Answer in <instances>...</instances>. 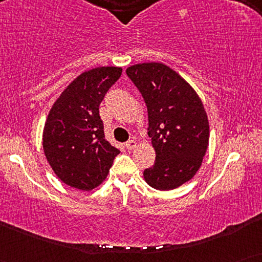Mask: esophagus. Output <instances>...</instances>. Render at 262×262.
I'll return each mask as SVG.
<instances>
[{
    "instance_id": "esophagus-1",
    "label": "esophagus",
    "mask_w": 262,
    "mask_h": 262,
    "mask_svg": "<svg viewBox=\"0 0 262 262\" xmlns=\"http://www.w3.org/2000/svg\"><path fill=\"white\" fill-rule=\"evenodd\" d=\"M125 146H126V149L132 150V149H135L136 146H137V143H136V141H128V142L125 143Z\"/></svg>"
}]
</instances>
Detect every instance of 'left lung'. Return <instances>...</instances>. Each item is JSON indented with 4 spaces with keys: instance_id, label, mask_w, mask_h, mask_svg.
<instances>
[{
    "instance_id": "left-lung-1",
    "label": "left lung",
    "mask_w": 262,
    "mask_h": 262,
    "mask_svg": "<svg viewBox=\"0 0 262 262\" xmlns=\"http://www.w3.org/2000/svg\"><path fill=\"white\" fill-rule=\"evenodd\" d=\"M127 76L148 108V135L155 149L144 180L152 188L169 191L191 180L202 166L209 145V120L202 100L188 82L162 63L135 64Z\"/></svg>"
}]
</instances>
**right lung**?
<instances>
[{"instance_id": "right-lung-1", "label": "right lung", "mask_w": 262, "mask_h": 262, "mask_svg": "<svg viewBox=\"0 0 262 262\" xmlns=\"http://www.w3.org/2000/svg\"><path fill=\"white\" fill-rule=\"evenodd\" d=\"M121 71L118 67L84 71L50 110L42 148L52 170L70 187L82 191L98 187L120 152L105 138L99 106Z\"/></svg>"}]
</instances>
